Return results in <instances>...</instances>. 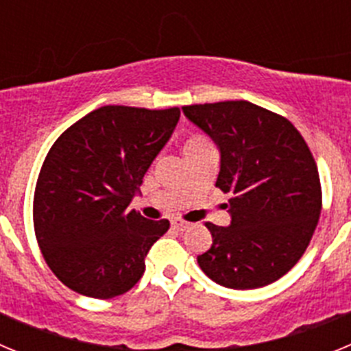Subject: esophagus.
I'll list each match as a JSON object with an SVG mask.
<instances>
[{"instance_id":"34e87169","label":"esophagus","mask_w":351,"mask_h":351,"mask_svg":"<svg viewBox=\"0 0 351 351\" xmlns=\"http://www.w3.org/2000/svg\"><path fill=\"white\" fill-rule=\"evenodd\" d=\"M188 226H190V223L182 221V219H179V218L172 219V228H176L178 232H184Z\"/></svg>"}]
</instances>
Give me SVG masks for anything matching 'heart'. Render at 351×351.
I'll list each match as a JSON object with an SVG mask.
<instances>
[{
	"label": "heart",
	"instance_id": "heart-1",
	"mask_svg": "<svg viewBox=\"0 0 351 351\" xmlns=\"http://www.w3.org/2000/svg\"><path fill=\"white\" fill-rule=\"evenodd\" d=\"M210 145V142L207 141L204 135H191L184 144V151H191V149H200V147H207Z\"/></svg>",
	"mask_w": 351,
	"mask_h": 351
}]
</instances>
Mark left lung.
Segmentation results:
<instances>
[{
    "label": "left lung",
    "mask_w": 351,
    "mask_h": 351,
    "mask_svg": "<svg viewBox=\"0 0 351 351\" xmlns=\"http://www.w3.org/2000/svg\"><path fill=\"white\" fill-rule=\"evenodd\" d=\"M182 112L219 147L216 186L232 195L230 226L206 223L213 246L198 265L234 290L274 283L299 262L320 218V176L308 144L287 117L246 100Z\"/></svg>",
    "instance_id": "obj_1"
}]
</instances>
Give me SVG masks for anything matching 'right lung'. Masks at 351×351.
Wrapping results in <instances>:
<instances>
[{
    "mask_svg": "<svg viewBox=\"0 0 351 351\" xmlns=\"http://www.w3.org/2000/svg\"><path fill=\"white\" fill-rule=\"evenodd\" d=\"M179 116L178 107L105 105L52 144L36 181L33 223L43 258L70 290L112 299L142 278L147 251L170 223L128 206Z\"/></svg>",
    "mask_w": 351,
    "mask_h": 351,
    "instance_id": "right-lung-1",
    "label": "right lung"
}]
</instances>
